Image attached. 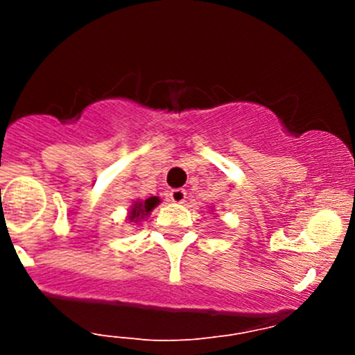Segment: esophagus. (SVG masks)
Masks as SVG:
<instances>
[{
  "label": "esophagus",
  "instance_id": "obj_1",
  "mask_svg": "<svg viewBox=\"0 0 355 355\" xmlns=\"http://www.w3.org/2000/svg\"><path fill=\"white\" fill-rule=\"evenodd\" d=\"M185 196H187V194H185L184 189H173V191L168 192V198H170L171 202H175V204L184 202Z\"/></svg>",
  "mask_w": 355,
  "mask_h": 355
}]
</instances>
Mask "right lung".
<instances>
[{"label":"right lung","mask_w":355,"mask_h":355,"mask_svg":"<svg viewBox=\"0 0 355 355\" xmlns=\"http://www.w3.org/2000/svg\"><path fill=\"white\" fill-rule=\"evenodd\" d=\"M159 204V199L156 198H149L146 200H137V202H134V206H132L130 209V221H141L142 218L148 216L149 213H151L153 209Z\"/></svg>","instance_id":"1"}]
</instances>
